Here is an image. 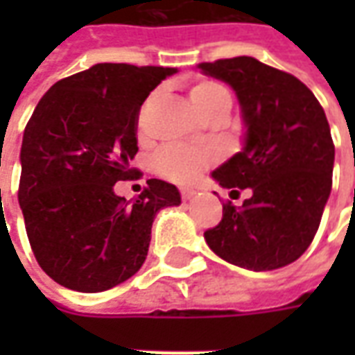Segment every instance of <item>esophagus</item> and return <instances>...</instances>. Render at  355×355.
<instances>
[{"label": "esophagus", "mask_w": 355, "mask_h": 355, "mask_svg": "<svg viewBox=\"0 0 355 355\" xmlns=\"http://www.w3.org/2000/svg\"><path fill=\"white\" fill-rule=\"evenodd\" d=\"M180 196H182V200L184 201H190L196 196V190H192V188H182L180 190Z\"/></svg>", "instance_id": "1"}]
</instances>
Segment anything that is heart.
I'll list each match as a JSON object with an SVG mask.
<instances>
[{
    "mask_svg": "<svg viewBox=\"0 0 355 355\" xmlns=\"http://www.w3.org/2000/svg\"><path fill=\"white\" fill-rule=\"evenodd\" d=\"M223 94H228V91L220 83L201 81L198 85H193L190 91V101H192L193 108L201 112ZM211 162H213V152H209V150L171 144V146L162 148L154 155V169L157 175H162L167 180L188 184L200 177Z\"/></svg>",
    "mask_w": 355,
    "mask_h": 355,
    "instance_id": "1",
    "label": "heart"
}]
</instances>
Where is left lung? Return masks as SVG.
<instances>
[{
    "label": "left lung",
    "instance_id": "obj_1",
    "mask_svg": "<svg viewBox=\"0 0 355 355\" xmlns=\"http://www.w3.org/2000/svg\"><path fill=\"white\" fill-rule=\"evenodd\" d=\"M198 68L234 89L245 127L241 152L211 177L223 188L251 190L241 207L224 203L205 241L234 266H287L310 247L331 193L335 146L325 112L302 81L253 57Z\"/></svg>",
    "mask_w": 355,
    "mask_h": 355
}]
</instances>
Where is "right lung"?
I'll return each instance as SVG.
<instances>
[{
    "mask_svg": "<svg viewBox=\"0 0 355 355\" xmlns=\"http://www.w3.org/2000/svg\"><path fill=\"white\" fill-rule=\"evenodd\" d=\"M175 68L101 62L57 81L28 121L19 203L35 261L51 279L101 293L144 264L155 213L180 205L177 186L150 178L127 203L114 184L135 175L139 110Z\"/></svg>",
    "mask_w": 355,
    "mask_h": 355,
    "instance_id": "1",
    "label": "right lung"
}]
</instances>
